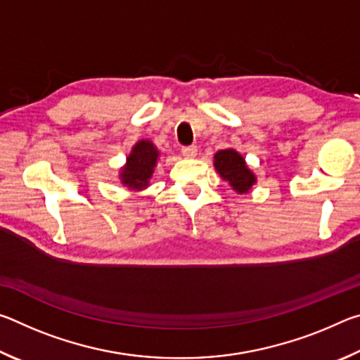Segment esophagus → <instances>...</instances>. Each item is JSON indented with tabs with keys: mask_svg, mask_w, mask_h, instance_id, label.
I'll return each instance as SVG.
<instances>
[{
	"mask_svg": "<svg viewBox=\"0 0 360 360\" xmlns=\"http://www.w3.org/2000/svg\"><path fill=\"white\" fill-rule=\"evenodd\" d=\"M197 146H184V148L181 149L182 155L187 157V158H193L195 155H197Z\"/></svg>",
	"mask_w": 360,
	"mask_h": 360,
	"instance_id": "obj_1",
	"label": "esophagus"
}]
</instances>
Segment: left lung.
Returning <instances> with one entry per match:
<instances>
[{
  "label": "left lung",
  "instance_id": "8db88e82",
  "mask_svg": "<svg viewBox=\"0 0 360 360\" xmlns=\"http://www.w3.org/2000/svg\"><path fill=\"white\" fill-rule=\"evenodd\" d=\"M214 168L224 181H229V184L236 193H248L257 181L255 174L248 168L245 158L235 149L216 152Z\"/></svg>",
  "mask_w": 360,
  "mask_h": 360
}]
</instances>
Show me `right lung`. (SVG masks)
<instances>
[{"mask_svg":"<svg viewBox=\"0 0 360 360\" xmlns=\"http://www.w3.org/2000/svg\"><path fill=\"white\" fill-rule=\"evenodd\" d=\"M158 160V150L149 139L138 141L127 157L125 167L120 169V182L131 191H143L149 186Z\"/></svg>","mask_w":360,"mask_h":360,"instance_id":"add662e5","label":"right lung"}]
</instances>
